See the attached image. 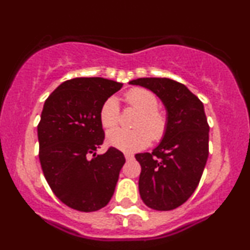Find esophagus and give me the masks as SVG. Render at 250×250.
Segmentation results:
<instances>
[{
  "mask_svg": "<svg viewBox=\"0 0 250 250\" xmlns=\"http://www.w3.org/2000/svg\"><path fill=\"white\" fill-rule=\"evenodd\" d=\"M125 160H127V161H131V160H134V155L130 154V153H125Z\"/></svg>",
  "mask_w": 250,
  "mask_h": 250,
  "instance_id": "esophagus-1",
  "label": "esophagus"
}]
</instances>
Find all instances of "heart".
<instances>
[{
	"instance_id": "obj_1",
	"label": "heart",
	"mask_w": 250,
	"mask_h": 250,
	"mask_svg": "<svg viewBox=\"0 0 250 250\" xmlns=\"http://www.w3.org/2000/svg\"><path fill=\"white\" fill-rule=\"evenodd\" d=\"M125 101L140 113L134 123V130L113 129L107 135L111 147L122 151H136L146 148L153 141L163 139L168 128V119L157 109L159 101L151 91L145 88H133L125 94ZM120 109L115 97H109L100 109V121L104 128H114L119 123Z\"/></svg>"
}]
</instances>
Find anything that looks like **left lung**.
<instances>
[{
	"instance_id": "left-lung-1",
	"label": "left lung",
	"mask_w": 250,
	"mask_h": 250,
	"mask_svg": "<svg viewBox=\"0 0 250 250\" xmlns=\"http://www.w3.org/2000/svg\"><path fill=\"white\" fill-rule=\"evenodd\" d=\"M141 85L160 97L168 128L153 153L135 155L141 165L140 196L155 210H173L199 186L209 155V125L203 103L182 83L166 77H143Z\"/></svg>"
}]
</instances>
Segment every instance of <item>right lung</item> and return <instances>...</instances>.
<instances>
[{"mask_svg":"<svg viewBox=\"0 0 250 250\" xmlns=\"http://www.w3.org/2000/svg\"><path fill=\"white\" fill-rule=\"evenodd\" d=\"M122 83L102 77H76L59 85L45 100L37 125L41 167L53 193L68 207L96 211L113 196L125 155L104 140L100 121L103 102Z\"/></svg>","mask_w":250,"mask_h":250,"instance_id":"add662e5","label":"right lung"}]
</instances>
